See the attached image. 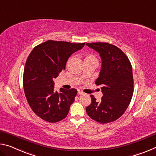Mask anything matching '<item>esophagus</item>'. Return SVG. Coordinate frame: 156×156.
Listing matches in <instances>:
<instances>
[{"label":"esophagus","mask_w":156,"mask_h":156,"mask_svg":"<svg viewBox=\"0 0 156 156\" xmlns=\"http://www.w3.org/2000/svg\"><path fill=\"white\" fill-rule=\"evenodd\" d=\"M78 94H79V95H83V94H84V93L83 91H80V90H78Z\"/></svg>","instance_id":"34e87169"}]
</instances>
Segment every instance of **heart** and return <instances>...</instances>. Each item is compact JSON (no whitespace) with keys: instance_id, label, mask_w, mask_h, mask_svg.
Wrapping results in <instances>:
<instances>
[{"instance_id":"b5f03b06","label":"heart","mask_w":156,"mask_h":156,"mask_svg":"<svg viewBox=\"0 0 156 156\" xmlns=\"http://www.w3.org/2000/svg\"><path fill=\"white\" fill-rule=\"evenodd\" d=\"M85 59H96V58H95L93 55H87V56H86Z\"/></svg>"}]
</instances>
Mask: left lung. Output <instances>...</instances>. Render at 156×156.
I'll use <instances>...</instances> for the list:
<instances>
[{
	"mask_svg": "<svg viewBox=\"0 0 156 156\" xmlns=\"http://www.w3.org/2000/svg\"><path fill=\"white\" fill-rule=\"evenodd\" d=\"M86 44L98 52L101 57L102 68L95 83L102 86L103 93L100 102L91 95V103L86 108V112L91 119L99 123L113 122L125 112L133 96V78L130 60L113 44Z\"/></svg>",
	"mask_w": 156,
	"mask_h": 156,
	"instance_id": "left-lung-1",
	"label": "left lung"
}]
</instances>
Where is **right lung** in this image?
Here are the masks:
<instances>
[{"instance_id":"add662e5","label":"right lung","mask_w":156,"mask_h":156,"mask_svg":"<svg viewBox=\"0 0 156 156\" xmlns=\"http://www.w3.org/2000/svg\"><path fill=\"white\" fill-rule=\"evenodd\" d=\"M84 44L47 41L29 55L23 73L24 92L31 110L43 120L55 123L67 115L77 90L61 88L58 93L54 79L65 69L69 57Z\"/></svg>"}]
</instances>
